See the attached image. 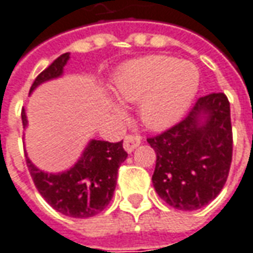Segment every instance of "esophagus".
I'll return each mask as SVG.
<instances>
[{"mask_svg": "<svg viewBox=\"0 0 253 253\" xmlns=\"http://www.w3.org/2000/svg\"><path fill=\"white\" fill-rule=\"evenodd\" d=\"M140 142H142V138L138 136V135H126L125 139H124V149L128 153H130L140 145Z\"/></svg>", "mask_w": 253, "mask_h": 253, "instance_id": "esophagus-1", "label": "esophagus"}]
</instances>
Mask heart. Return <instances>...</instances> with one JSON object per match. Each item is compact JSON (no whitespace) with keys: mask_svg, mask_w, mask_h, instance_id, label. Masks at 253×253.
I'll return each mask as SVG.
<instances>
[{"mask_svg":"<svg viewBox=\"0 0 253 253\" xmlns=\"http://www.w3.org/2000/svg\"><path fill=\"white\" fill-rule=\"evenodd\" d=\"M199 89V71L192 62L169 55H147L124 65L115 76V93L124 101H139L140 121L164 129L185 114ZM118 114L120 106H113Z\"/></svg>","mask_w":253,"mask_h":253,"instance_id":"heart-1","label":"heart"}]
</instances>
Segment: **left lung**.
Segmentation results:
<instances>
[{"mask_svg":"<svg viewBox=\"0 0 253 253\" xmlns=\"http://www.w3.org/2000/svg\"><path fill=\"white\" fill-rule=\"evenodd\" d=\"M156 152L153 186L178 210H196L223 189L233 160L230 101L224 93L196 100L182 121L147 138Z\"/></svg>","mask_w":253,"mask_h":253,"instance_id":"left-lung-1","label":"left lung"}]
</instances>
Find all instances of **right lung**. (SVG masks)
<instances>
[{"mask_svg": "<svg viewBox=\"0 0 253 253\" xmlns=\"http://www.w3.org/2000/svg\"><path fill=\"white\" fill-rule=\"evenodd\" d=\"M69 59V52L59 55L39 74L30 87L33 91L40 83L62 75ZM22 124L28 125L25 110H22ZM128 153L123 142L90 140L81 160L71 170L61 174H47L36 169L26 156L29 172L37 191L54 209L69 217H91L107 208L117 185V174Z\"/></svg>", "mask_w": 253, "mask_h": 253, "instance_id": "add662e5", "label": "right lung"}]
</instances>
